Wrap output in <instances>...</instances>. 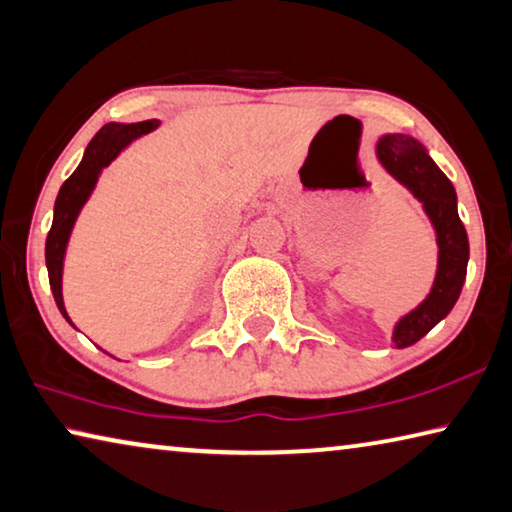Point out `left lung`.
<instances>
[{
  "label": "left lung",
  "mask_w": 512,
  "mask_h": 512,
  "mask_svg": "<svg viewBox=\"0 0 512 512\" xmlns=\"http://www.w3.org/2000/svg\"><path fill=\"white\" fill-rule=\"evenodd\" d=\"M376 159L396 182L421 202L437 241V269L431 291L417 307L394 323V348H408L426 337L458 303L469 262L467 230L458 216V196L431 154L415 136L383 134L376 141Z\"/></svg>",
  "instance_id": "obj_1"
}]
</instances>
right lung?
Returning a JSON list of instances; mask_svg holds the SVG:
<instances>
[{
  "mask_svg": "<svg viewBox=\"0 0 512 512\" xmlns=\"http://www.w3.org/2000/svg\"><path fill=\"white\" fill-rule=\"evenodd\" d=\"M159 125L161 120H143V123L129 125L107 123L93 136L91 143L86 145L84 157H81L75 173H72L59 189V196H56L54 202L52 230L47 234L45 241V264L47 275H50V287L56 300V307H59L63 319H66L72 328H75V323L70 321L66 303H63V262H66V250L72 227H75L88 198L93 196L102 170L111 166V161H116L120 157V152L127 150L136 139L154 132Z\"/></svg>",
  "mask_w": 512,
  "mask_h": 512,
  "instance_id": "obj_1",
  "label": "right lung"
}]
</instances>
